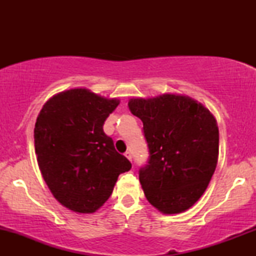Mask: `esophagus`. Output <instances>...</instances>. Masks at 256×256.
<instances>
[{"label":"esophagus","instance_id":"obj_1","mask_svg":"<svg viewBox=\"0 0 256 256\" xmlns=\"http://www.w3.org/2000/svg\"><path fill=\"white\" fill-rule=\"evenodd\" d=\"M124 156L126 157H127V158L129 160H130V162H132V152H126L124 154Z\"/></svg>","mask_w":256,"mask_h":256}]
</instances>
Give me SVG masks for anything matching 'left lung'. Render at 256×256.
<instances>
[{
  "label": "left lung",
  "instance_id": "1",
  "mask_svg": "<svg viewBox=\"0 0 256 256\" xmlns=\"http://www.w3.org/2000/svg\"><path fill=\"white\" fill-rule=\"evenodd\" d=\"M128 107L143 122L148 143V164L138 171L146 199L166 214L186 211L205 192L218 162L214 116L177 94L130 99Z\"/></svg>",
  "mask_w": 256,
  "mask_h": 256
}]
</instances>
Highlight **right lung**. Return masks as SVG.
I'll return each mask as SVG.
<instances>
[{"label":"right lung","mask_w":256,"mask_h":256,"mask_svg":"<svg viewBox=\"0 0 256 256\" xmlns=\"http://www.w3.org/2000/svg\"><path fill=\"white\" fill-rule=\"evenodd\" d=\"M120 101L86 88L48 99L34 124V150L45 183L65 208L93 213L113 192L132 163L114 148L104 124Z\"/></svg>","instance_id":"obj_1"}]
</instances>
